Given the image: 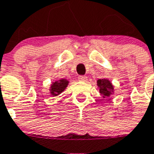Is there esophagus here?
I'll return each mask as SVG.
<instances>
[{"mask_svg":"<svg viewBox=\"0 0 154 154\" xmlns=\"http://www.w3.org/2000/svg\"><path fill=\"white\" fill-rule=\"evenodd\" d=\"M78 80L81 81V82H86L87 80V77L86 76H79L78 77Z\"/></svg>","mask_w":154,"mask_h":154,"instance_id":"esophagus-1","label":"esophagus"}]
</instances>
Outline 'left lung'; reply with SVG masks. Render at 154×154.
Returning a JSON list of instances; mask_svg holds the SVG:
<instances>
[{
  "label": "left lung",
  "mask_w": 154,
  "mask_h": 154,
  "mask_svg": "<svg viewBox=\"0 0 154 154\" xmlns=\"http://www.w3.org/2000/svg\"><path fill=\"white\" fill-rule=\"evenodd\" d=\"M97 86L100 88V93L103 98L109 97L113 93V86L108 79H99L97 81Z\"/></svg>",
  "instance_id": "1"
}]
</instances>
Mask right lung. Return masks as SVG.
I'll list each match as a JSON object with an SVG mask.
<instances>
[{"mask_svg": "<svg viewBox=\"0 0 154 154\" xmlns=\"http://www.w3.org/2000/svg\"><path fill=\"white\" fill-rule=\"evenodd\" d=\"M68 83H69V82L66 79H60V80L53 82L51 84V89H50L51 94L53 96L59 95L65 90L66 87L68 86Z\"/></svg>", "mask_w": 154, "mask_h": 154, "instance_id": "right-lung-1", "label": "right lung"}]
</instances>
